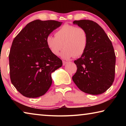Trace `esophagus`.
Listing matches in <instances>:
<instances>
[{
    "label": "esophagus",
    "instance_id": "obj_1",
    "mask_svg": "<svg viewBox=\"0 0 126 126\" xmlns=\"http://www.w3.org/2000/svg\"><path fill=\"white\" fill-rule=\"evenodd\" d=\"M67 63H68V62H67V61H63V65H65Z\"/></svg>",
    "mask_w": 126,
    "mask_h": 126
}]
</instances>
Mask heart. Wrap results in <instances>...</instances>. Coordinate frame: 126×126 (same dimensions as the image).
I'll return each mask as SVG.
<instances>
[{"instance_id":"1","label":"heart","mask_w":126,"mask_h":126,"mask_svg":"<svg viewBox=\"0 0 126 126\" xmlns=\"http://www.w3.org/2000/svg\"><path fill=\"white\" fill-rule=\"evenodd\" d=\"M88 42V34L84 29L69 24L63 25L57 30L55 37L46 38L47 46L53 55H58L63 47L64 48L61 56L65 59L82 55L86 52Z\"/></svg>"}]
</instances>
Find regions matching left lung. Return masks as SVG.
I'll use <instances>...</instances> for the list:
<instances>
[{
    "label": "left lung",
    "mask_w": 126,
    "mask_h": 126,
    "mask_svg": "<svg viewBox=\"0 0 126 126\" xmlns=\"http://www.w3.org/2000/svg\"><path fill=\"white\" fill-rule=\"evenodd\" d=\"M73 23L87 32L88 42L86 52L74 61L77 71L72 79L83 92L101 94L114 79L116 55L112 42L102 27L92 20H74Z\"/></svg>",
    "instance_id": "1"
}]
</instances>
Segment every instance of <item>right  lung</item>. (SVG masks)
Returning a JSON list of instances; mask_svg holds the SVG:
<instances>
[{"label":"right lung","mask_w":126,"mask_h":126,"mask_svg":"<svg viewBox=\"0 0 126 126\" xmlns=\"http://www.w3.org/2000/svg\"><path fill=\"white\" fill-rule=\"evenodd\" d=\"M62 23L34 20L13 41L9 55L10 77L13 85L24 96L44 95L52 85L51 74L62 66V61L50 52L46 44V38Z\"/></svg>","instance_id":"add662e5"}]
</instances>
